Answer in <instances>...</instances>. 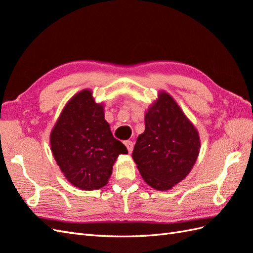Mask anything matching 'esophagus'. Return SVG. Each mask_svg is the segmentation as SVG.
Masks as SVG:
<instances>
[{"mask_svg":"<svg viewBox=\"0 0 253 253\" xmlns=\"http://www.w3.org/2000/svg\"><path fill=\"white\" fill-rule=\"evenodd\" d=\"M125 145H126V148H127V150H128V152H129V154H131V152H132V150H133V143H132V141H125Z\"/></svg>","mask_w":253,"mask_h":253,"instance_id":"esophagus-1","label":"esophagus"}]
</instances>
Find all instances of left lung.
<instances>
[{
    "label": "left lung",
    "instance_id": "1",
    "mask_svg": "<svg viewBox=\"0 0 253 253\" xmlns=\"http://www.w3.org/2000/svg\"><path fill=\"white\" fill-rule=\"evenodd\" d=\"M144 123L132 158L146 184L168 191L184 180L195 165L201 149L198 130L164 90L145 112Z\"/></svg>",
    "mask_w": 253,
    "mask_h": 253
}]
</instances>
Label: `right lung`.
<instances>
[{
	"mask_svg": "<svg viewBox=\"0 0 253 253\" xmlns=\"http://www.w3.org/2000/svg\"><path fill=\"white\" fill-rule=\"evenodd\" d=\"M50 150L66 179L81 190L108 184L114 163L126 146L116 140L104 119V104L90 89L69 100L50 132Z\"/></svg>",
	"mask_w": 253,
	"mask_h": 253,
	"instance_id": "right-lung-1",
	"label": "right lung"
}]
</instances>
